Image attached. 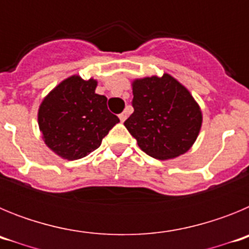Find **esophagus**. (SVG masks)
Instances as JSON below:
<instances>
[{"label":"esophagus","instance_id":"34e87169","mask_svg":"<svg viewBox=\"0 0 249 249\" xmlns=\"http://www.w3.org/2000/svg\"><path fill=\"white\" fill-rule=\"evenodd\" d=\"M118 117H120L121 122H124V121H126V118H127V112L126 111L122 112V113H121L120 116H118Z\"/></svg>","mask_w":249,"mask_h":249}]
</instances>
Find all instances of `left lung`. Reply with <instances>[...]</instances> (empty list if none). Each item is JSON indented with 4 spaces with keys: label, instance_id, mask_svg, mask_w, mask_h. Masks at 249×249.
<instances>
[{
    "label": "left lung",
    "instance_id": "1",
    "mask_svg": "<svg viewBox=\"0 0 249 249\" xmlns=\"http://www.w3.org/2000/svg\"><path fill=\"white\" fill-rule=\"evenodd\" d=\"M133 113L124 126L140 148L157 160L186 153L195 143L202 113L191 93L169 74L133 82Z\"/></svg>",
    "mask_w": 249,
    "mask_h": 249
}]
</instances>
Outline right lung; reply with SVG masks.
I'll use <instances>...</instances> for the list:
<instances>
[{
  "label": "right lung",
  "mask_w": 249,
  "mask_h": 249,
  "mask_svg": "<svg viewBox=\"0 0 249 249\" xmlns=\"http://www.w3.org/2000/svg\"><path fill=\"white\" fill-rule=\"evenodd\" d=\"M97 82L72 76L59 83L41 103L38 126L45 142L66 160H78L101 146L120 122L107 108V98L94 92Z\"/></svg>",
  "instance_id": "right-lung-1"
}]
</instances>
